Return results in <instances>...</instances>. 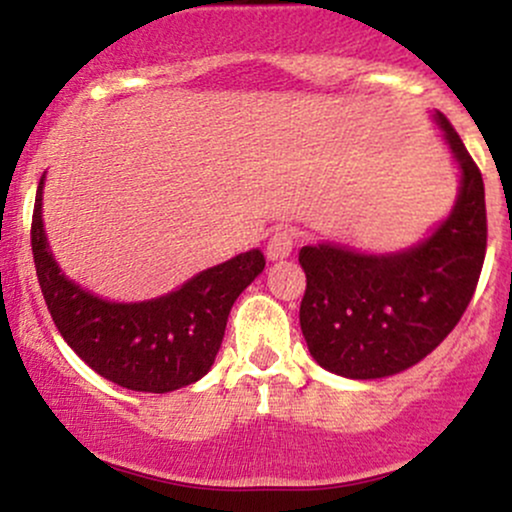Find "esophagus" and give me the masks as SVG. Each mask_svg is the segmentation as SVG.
Returning a JSON list of instances; mask_svg holds the SVG:
<instances>
[{
	"mask_svg": "<svg viewBox=\"0 0 512 512\" xmlns=\"http://www.w3.org/2000/svg\"><path fill=\"white\" fill-rule=\"evenodd\" d=\"M293 245H296V233L291 228H279L267 240V257L274 262L284 260V257H289L293 252Z\"/></svg>",
	"mask_w": 512,
	"mask_h": 512,
	"instance_id": "34e87169",
	"label": "esophagus"
}]
</instances>
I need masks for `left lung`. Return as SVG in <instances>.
Wrapping results in <instances>:
<instances>
[{
    "label": "left lung",
    "instance_id": "left-lung-1",
    "mask_svg": "<svg viewBox=\"0 0 512 512\" xmlns=\"http://www.w3.org/2000/svg\"><path fill=\"white\" fill-rule=\"evenodd\" d=\"M436 122L462 170L450 216L424 243L366 255L305 245L301 330L310 356L330 373L375 380L402 373L455 330L484 267L486 202L477 163L448 117Z\"/></svg>",
    "mask_w": 512,
    "mask_h": 512
}]
</instances>
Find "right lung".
Listing matches in <instances>:
<instances>
[{
    "label": "right lung",
    "mask_w": 512,
    "mask_h": 512,
    "mask_svg": "<svg viewBox=\"0 0 512 512\" xmlns=\"http://www.w3.org/2000/svg\"><path fill=\"white\" fill-rule=\"evenodd\" d=\"M43 182L35 192L31 248L45 303L76 356L105 380L134 392L197 383L214 366L236 298L264 269L260 250L204 269L180 289L142 303H113L67 279L43 228Z\"/></svg>",
    "instance_id": "1"
}]
</instances>
